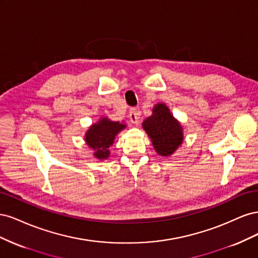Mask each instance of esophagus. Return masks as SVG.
Wrapping results in <instances>:
<instances>
[{
  "label": "esophagus",
  "instance_id": "esophagus-1",
  "mask_svg": "<svg viewBox=\"0 0 258 258\" xmlns=\"http://www.w3.org/2000/svg\"><path fill=\"white\" fill-rule=\"evenodd\" d=\"M140 111H138L137 108H131L130 112H129V118H130V121L132 123L137 124L139 122V119H140Z\"/></svg>",
  "mask_w": 258,
  "mask_h": 258
}]
</instances>
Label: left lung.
<instances>
[{
    "label": "left lung",
    "mask_w": 258,
    "mask_h": 258,
    "mask_svg": "<svg viewBox=\"0 0 258 258\" xmlns=\"http://www.w3.org/2000/svg\"><path fill=\"white\" fill-rule=\"evenodd\" d=\"M142 126L151 138L155 151L165 157L172 155L183 143V128L166 104H156L153 114L143 121Z\"/></svg>",
    "instance_id": "1"
}]
</instances>
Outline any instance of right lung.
<instances>
[{
  "label": "right lung",
  "mask_w": 258,
  "mask_h": 258,
  "mask_svg": "<svg viewBox=\"0 0 258 258\" xmlns=\"http://www.w3.org/2000/svg\"><path fill=\"white\" fill-rule=\"evenodd\" d=\"M126 128V124L119 121H112L107 117H101L98 122L91 124L85 135V141L95 153L96 158L103 160L110 156V148L116 136Z\"/></svg>",
  "instance_id": "1"
}]
</instances>
